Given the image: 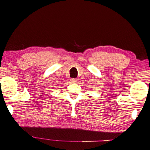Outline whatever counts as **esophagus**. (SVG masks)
Listing matches in <instances>:
<instances>
[{"mask_svg":"<svg viewBox=\"0 0 150 150\" xmlns=\"http://www.w3.org/2000/svg\"><path fill=\"white\" fill-rule=\"evenodd\" d=\"M70 81L72 83H76V82L77 81V79H71Z\"/></svg>","mask_w":150,"mask_h":150,"instance_id":"1","label":"esophagus"}]
</instances>
